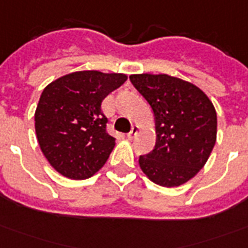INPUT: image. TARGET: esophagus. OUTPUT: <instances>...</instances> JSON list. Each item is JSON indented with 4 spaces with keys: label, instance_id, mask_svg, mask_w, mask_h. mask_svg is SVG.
<instances>
[{
    "label": "esophagus",
    "instance_id": "obj_1",
    "mask_svg": "<svg viewBox=\"0 0 248 248\" xmlns=\"http://www.w3.org/2000/svg\"><path fill=\"white\" fill-rule=\"evenodd\" d=\"M139 129H140L139 126H137V125H133V126H132L131 132H129V133L126 135V137H128L129 140H132V139H133V137H135V136H136V135H137V132H139Z\"/></svg>",
    "mask_w": 248,
    "mask_h": 248
}]
</instances>
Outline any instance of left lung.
<instances>
[{"instance_id":"obj_1","label":"left lung","mask_w":248,"mask_h":248,"mask_svg":"<svg viewBox=\"0 0 248 248\" xmlns=\"http://www.w3.org/2000/svg\"><path fill=\"white\" fill-rule=\"evenodd\" d=\"M132 84L155 113L156 145L139 164L164 187L185 184L205 166L217 141V112L193 83L166 74H135Z\"/></svg>"}]
</instances>
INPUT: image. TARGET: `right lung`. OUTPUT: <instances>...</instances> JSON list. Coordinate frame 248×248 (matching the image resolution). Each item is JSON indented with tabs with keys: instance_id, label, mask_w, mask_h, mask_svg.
Listing matches in <instances>:
<instances>
[{
	"instance_id": "1",
	"label": "right lung",
	"mask_w": 248,
	"mask_h": 248,
	"mask_svg": "<svg viewBox=\"0 0 248 248\" xmlns=\"http://www.w3.org/2000/svg\"><path fill=\"white\" fill-rule=\"evenodd\" d=\"M126 79L116 72L75 71L45 87L34 115L35 133L58 173L86 180L102 169L116 144L107 133L102 102Z\"/></svg>"
}]
</instances>
